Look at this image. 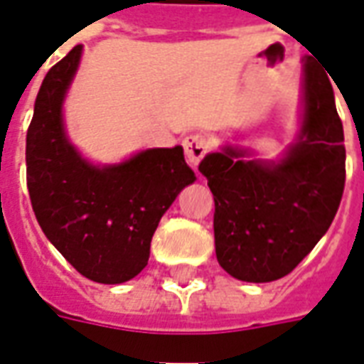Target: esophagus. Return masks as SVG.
<instances>
[{"instance_id": "34e87169", "label": "esophagus", "mask_w": 364, "mask_h": 364, "mask_svg": "<svg viewBox=\"0 0 364 364\" xmlns=\"http://www.w3.org/2000/svg\"><path fill=\"white\" fill-rule=\"evenodd\" d=\"M183 148H185V156L191 166L197 167L198 161L205 158L208 151V138L203 134H189L183 140Z\"/></svg>"}]
</instances>
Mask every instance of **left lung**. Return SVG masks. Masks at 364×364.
<instances>
[{"label":"left lung","instance_id":"left-lung-1","mask_svg":"<svg viewBox=\"0 0 364 364\" xmlns=\"http://www.w3.org/2000/svg\"><path fill=\"white\" fill-rule=\"evenodd\" d=\"M198 171L213 191L220 267L245 282L289 274L328 232L345 187L343 124L326 70L302 58L300 128L281 158L226 144Z\"/></svg>","mask_w":364,"mask_h":364}]
</instances>
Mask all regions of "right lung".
<instances>
[{
	"label": "right lung",
	"instance_id": "right-lung-1",
	"mask_svg": "<svg viewBox=\"0 0 364 364\" xmlns=\"http://www.w3.org/2000/svg\"><path fill=\"white\" fill-rule=\"evenodd\" d=\"M82 52V44L74 46L38 90L27 132V187L44 236L68 263L90 281L120 284L148 265L161 216L197 177L181 146L107 166L83 158L64 124Z\"/></svg>",
	"mask_w": 364,
	"mask_h": 364
}]
</instances>
